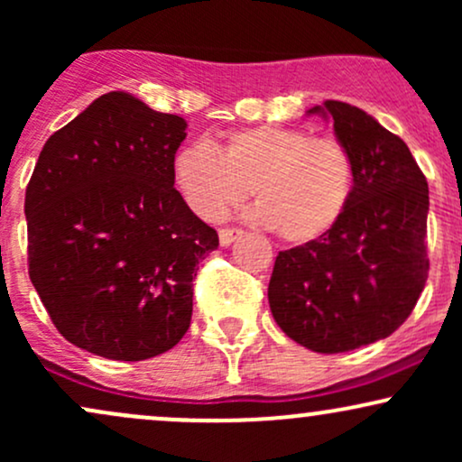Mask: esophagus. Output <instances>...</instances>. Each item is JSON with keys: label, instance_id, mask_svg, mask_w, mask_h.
Segmentation results:
<instances>
[{"label": "esophagus", "instance_id": "34e87169", "mask_svg": "<svg viewBox=\"0 0 462 462\" xmlns=\"http://www.w3.org/2000/svg\"><path fill=\"white\" fill-rule=\"evenodd\" d=\"M241 235L243 232L236 230V227H224V230H219V243L224 247H227V245H232V243H235V238H238Z\"/></svg>", "mask_w": 462, "mask_h": 462}]
</instances>
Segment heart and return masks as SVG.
Masks as SVG:
<instances>
[{"instance_id":"obj_1","label":"heart","mask_w":462,"mask_h":462,"mask_svg":"<svg viewBox=\"0 0 462 462\" xmlns=\"http://www.w3.org/2000/svg\"><path fill=\"white\" fill-rule=\"evenodd\" d=\"M171 173L189 208L208 221L226 217L252 187L254 217L289 243L326 236L347 210L356 178L341 141L278 125L235 130L217 150L184 145Z\"/></svg>"}]
</instances>
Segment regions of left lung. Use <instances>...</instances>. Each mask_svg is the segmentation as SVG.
Segmentation results:
<instances>
[{
	"label": "left lung",
	"instance_id": "1",
	"mask_svg": "<svg viewBox=\"0 0 462 462\" xmlns=\"http://www.w3.org/2000/svg\"><path fill=\"white\" fill-rule=\"evenodd\" d=\"M309 115L334 124L354 158V193L326 236L278 254L269 309L286 337L319 354L386 338L428 280V182L411 150L365 110L328 99Z\"/></svg>",
	"mask_w": 462,
	"mask_h": 462
}]
</instances>
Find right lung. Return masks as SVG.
<instances>
[{"label":"right lung","mask_w":462,"mask_h":462,"mask_svg":"<svg viewBox=\"0 0 462 462\" xmlns=\"http://www.w3.org/2000/svg\"><path fill=\"white\" fill-rule=\"evenodd\" d=\"M187 121L106 93L47 139L25 189L30 280L58 332L110 360L171 349L219 236L173 189Z\"/></svg>","instance_id":"1"}]
</instances>
